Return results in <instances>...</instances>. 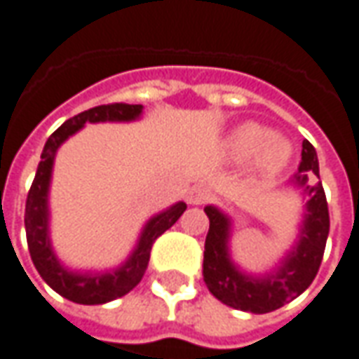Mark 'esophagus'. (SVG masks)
I'll list each match as a JSON object with an SVG mask.
<instances>
[{"instance_id": "1", "label": "esophagus", "mask_w": 359, "mask_h": 359, "mask_svg": "<svg viewBox=\"0 0 359 359\" xmlns=\"http://www.w3.org/2000/svg\"><path fill=\"white\" fill-rule=\"evenodd\" d=\"M210 200V190L206 187H192L187 194V202L189 204H204Z\"/></svg>"}]
</instances>
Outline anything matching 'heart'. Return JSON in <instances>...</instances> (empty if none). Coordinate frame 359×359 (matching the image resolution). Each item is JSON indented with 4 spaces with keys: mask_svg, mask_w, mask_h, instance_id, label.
Listing matches in <instances>:
<instances>
[{
    "mask_svg": "<svg viewBox=\"0 0 359 359\" xmlns=\"http://www.w3.org/2000/svg\"><path fill=\"white\" fill-rule=\"evenodd\" d=\"M226 153L231 161L241 163L251 156V170L262 179H273L287 169L292 147L287 139L273 135L269 128L255 121H245L226 137Z\"/></svg>",
    "mask_w": 359,
    "mask_h": 359,
    "instance_id": "b5f03b06",
    "label": "heart"
}]
</instances>
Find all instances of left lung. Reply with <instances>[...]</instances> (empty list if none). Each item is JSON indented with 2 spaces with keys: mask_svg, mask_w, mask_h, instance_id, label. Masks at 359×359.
Here are the masks:
<instances>
[{
  "mask_svg": "<svg viewBox=\"0 0 359 359\" xmlns=\"http://www.w3.org/2000/svg\"><path fill=\"white\" fill-rule=\"evenodd\" d=\"M289 187L302 198L299 233L281 262L265 273L243 271L231 259L233 222L214 204L204 208L210 230L204 243L202 275L208 291L231 309L253 314L277 311L306 291L318 273L330 231V216L323 182L318 180V157L306 139L302 141L301 167Z\"/></svg>",
  "mask_w": 359,
  "mask_h": 359,
  "instance_id": "1",
  "label": "left lung"
}]
</instances>
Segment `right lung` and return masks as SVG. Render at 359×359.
I'll use <instances>...</instances> for the list:
<instances>
[{"label":"right lung","instance_id":"obj_1","mask_svg":"<svg viewBox=\"0 0 359 359\" xmlns=\"http://www.w3.org/2000/svg\"><path fill=\"white\" fill-rule=\"evenodd\" d=\"M143 106L141 104H109L96 106L67 119L60 128L46 139L45 149L41 153V163L36 167V175L25 204V231L29 253L35 263L36 271L43 281L62 294L65 299L78 304H104V302L119 299L128 294L133 287H137L143 279L149 265V255L155 240L163 231H167L187 210L184 202H177L167 210L151 216L143 230L139 233L137 243L128 255V259L119 263L114 269L106 271H78L68 269L65 263L57 257V251L50 241V210H48V192L53 180V167L58 147L78 133L86 123H128L141 118Z\"/></svg>","mask_w":359,"mask_h":359}]
</instances>
